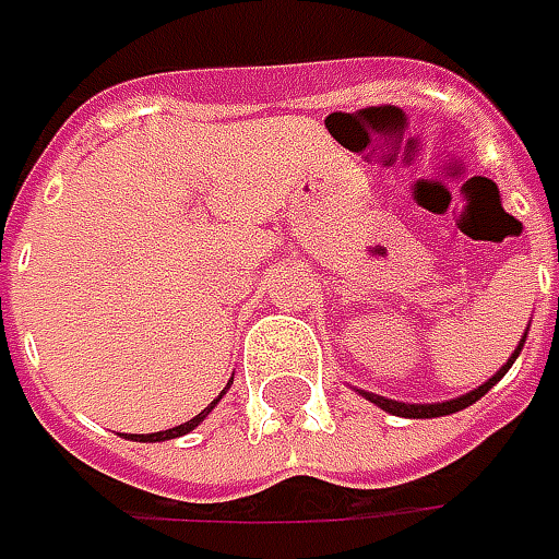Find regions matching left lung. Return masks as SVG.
<instances>
[{"mask_svg":"<svg viewBox=\"0 0 559 559\" xmlns=\"http://www.w3.org/2000/svg\"><path fill=\"white\" fill-rule=\"evenodd\" d=\"M528 333V326H526ZM526 333H523V338H520V345H516V352L507 357V364L498 370V373L491 376V379H485L479 389H473V392H466V395L461 397H451V401H436V404H404V401H392V397H382V395H373V392H364V389H357L360 395L367 397V401H373L376 407H382L385 414H392V417H407V419H432V417H448V414H457V411H463V407H469V404H476L479 397L485 395V392H491V385L495 382H501L504 379V373L513 367V360L520 357V352H523V345H526Z\"/></svg>","mask_w":559,"mask_h":559,"instance_id":"left-lung-1","label":"left lung"}]
</instances>
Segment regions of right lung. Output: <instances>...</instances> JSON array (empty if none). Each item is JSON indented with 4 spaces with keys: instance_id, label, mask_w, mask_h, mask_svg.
Segmentation results:
<instances>
[{
    "instance_id": "obj_1",
    "label": "right lung",
    "mask_w": 559,
    "mask_h": 559,
    "mask_svg": "<svg viewBox=\"0 0 559 559\" xmlns=\"http://www.w3.org/2000/svg\"><path fill=\"white\" fill-rule=\"evenodd\" d=\"M226 389H229V382H226ZM226 389H224V392H221V395L214 397V401H211L207 407H204V411H202V414H199V417L186 419V423H180V426H174V429H164V432H148V436H130V439H133V441H167V439H180V436H186V432H192V429H195V426H199V423H202V419L207 417V414H211L214 407H217V401H221V397L226 395Z\"/></svg>"
}]
</instances>
